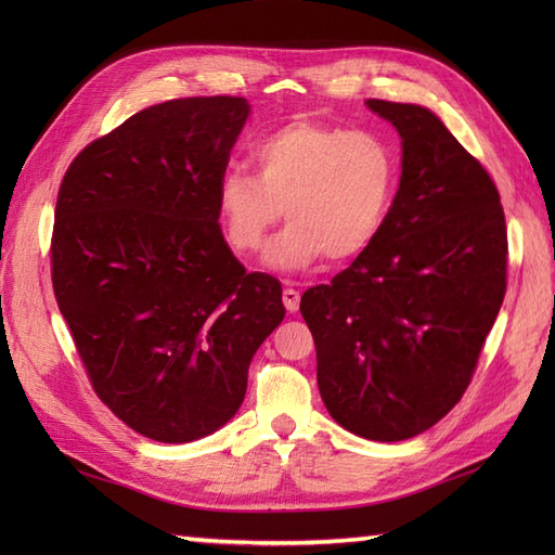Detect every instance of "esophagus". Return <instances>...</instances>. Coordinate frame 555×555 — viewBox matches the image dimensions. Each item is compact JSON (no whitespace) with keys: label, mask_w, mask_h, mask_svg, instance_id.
Listing matches in <instances>:
<instances>
[{"label":"esophagus","mask_w":555,"mask_h":555,"mask_svg":"<svg viewBox=\"0 0 555 555\" xmlns=\"http://www.w3.org/2000/svg\"><path fill=\"white\" fill-rule=\"evenodd\" d=\"M281 298H284V305H286L288 312H296L300 308V293L296 288H284Z\"/></svg>","instance_id":"1"}]
</instances>
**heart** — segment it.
<instances>
[{
	"instance_id": "heart-1",
	"label": "heart",
	"mask_w": 555,
	"mask_h": 555,
	"mask_svg": "<svg viewBox=\"0 0 555 555\" xmlns=\"http://www.w3.org/2000/svg\"><path fill=\"white\" fill-rule=\"evenodd\" d=\"M255 176L221 173L217 215L235 255L264 245L284 207L291 221L267 247L264 264L300 271L360 257L382 233L396 188V157L379 135L291 121L250 150Z\"/></svg>"
}]
</instances>
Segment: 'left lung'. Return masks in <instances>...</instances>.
Wrapping results in <instances>:
<instances>
[{"label":"left lung","instance_id":"8db88e82","mask_svg":"<svg viewBox=\"0 0 555 555\" xmlns=\"http://www.w3.org/2000/svg\"><path fill=\"white\" fill-rule=\"evenodd\" d=\"M400 135L382 233L328 286L302 293L317 384L340 427L403 441L463 398L505 296L508 233L496 185L420 104L367 100Z\"/></svg>","mask_w":555,"mask_h":555}]
</instances>
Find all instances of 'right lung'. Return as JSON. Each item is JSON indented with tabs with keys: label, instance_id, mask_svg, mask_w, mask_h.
I'll use <instances>...</instances> for the list:
<instances>
[{
	"label": "right lung",
	"instance_id": "right-lung-1",
	"mask_svg": "<svg viewBox=\"0 0 555 555\" xmlns=\"http://www.w3.org/2000/svg\"><path fill=\"white\" fill-rule=\"evenodd\" d=\"M247 116L245 98L155 104L82 150L59 188V310L102 403L152 441L221 429L284 322L281 284L247 274L217 215Z\"/></svg>",
	"mask_w": 555,
	"mask_h": 555
}]
</instances>
